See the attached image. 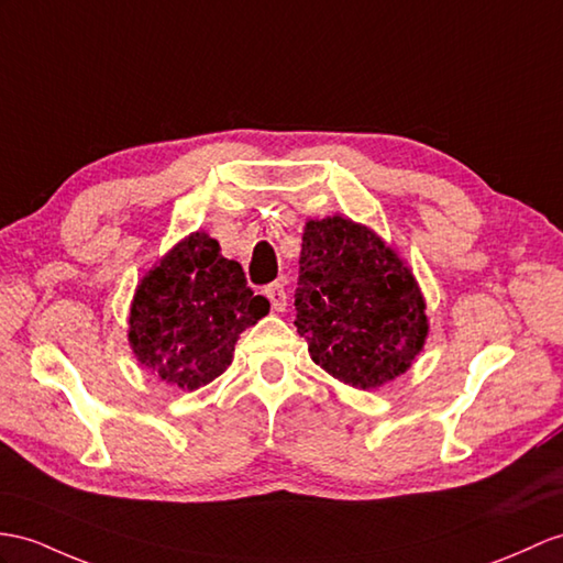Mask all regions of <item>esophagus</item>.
Listing matches in <instances>:
<instances>
[{
	"label": "esophagus",
	"instance_id": "esophagus-1",
	"mask_svg": "<svg viewBox=\"0 0 563 563\" xmlns=\"http://www.w3.org/2000/svg\"><path fill=\"white\" fill-rule=\"evenodd\" d=\"M265 296L269 298V303H272V310H277V312H282L284 308H286V289H284V284H269L267 289H265Z\"/></svg>",
	"mask_w": 563,
	"mask_h": 563
}]
</instances>
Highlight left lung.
<instances>
[{
    "label": "left lung",
    "instance_id": "1",
    "mask_svg": "<svg viewBox=\"0 0 563 563\" xmlns=\"http://www.w3.org/2000/svg\"><path fill=\"white\" fill-rule=\"evenodd\" d=\"M296 329L312 361L355 389L406 373L428 336L413 274L346 217L308 222L298 260Z\"/></svg>",
    "mask_w": 563,
    "mask_h": 563
}]
</instances>
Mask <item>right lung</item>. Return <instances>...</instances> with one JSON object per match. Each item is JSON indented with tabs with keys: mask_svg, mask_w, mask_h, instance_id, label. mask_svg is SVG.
Returning <instances> with one entry per match:
<instances>
[{
	"mask_svg": "<svg viewBox=\"0 0 563 563\" xmlns=\"http://www.w3.org/2000/svg\"><path fill=\"white\" fill-rule=\"evenodd\" d=\"M269 312L239 263L208 234H190L135 291L129 341L150 373L194 391L231 365L239 334Z\"/></svg>",
	"mask_w": 563,
	"mask_h": 563,
	"instance_id": "obj_1",
	"label": "right lung"
}]
</instances>
